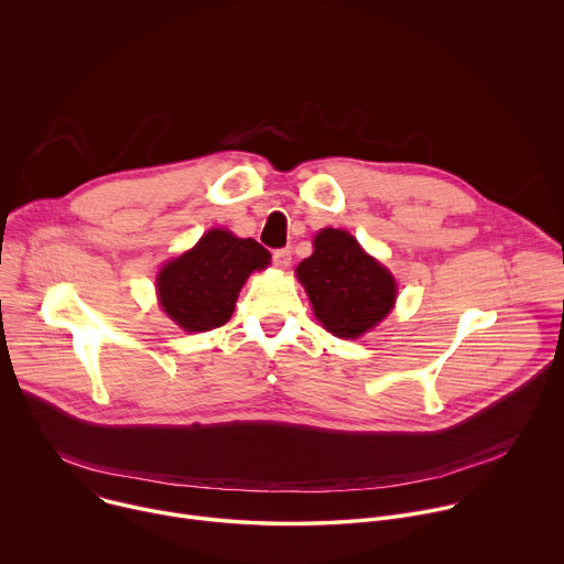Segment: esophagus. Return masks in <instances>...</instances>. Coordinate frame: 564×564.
Wrapping results in <instances>:
<instances>
[{"instance_id": "obj_1", "label": "esophagus", "mask_w": 564, "mask_h": 564, "mask_svg": "<svg viewBox=\"0 0 564 564\" xmlns=\"http://www.w3.org/2000/svg\"><path fill=\"white\" fill-rule=\"evenodd\" d=\"M272 259L279 268H288L292 263V250L290 248H279L272 252Z\"/></svg>"}]
</instances>
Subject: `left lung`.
<instances>
[{
    "label": "left lung",
    "instance_id": "obj_1",
    "mask_svg": "<svg viewBox=\"0 0 564 564\" xmlns=\"http://www.w3.org/2000/svg\"><path fill=\"white\" fill-rule=\"evenodd\" d=\"M316 318L338 338H356L388 316L397 301L392 274L345 230H321L314 254L296 268Z\"/></svg>",
    "mask_w": 564,
    "mask_h": 564
}]
</instances>
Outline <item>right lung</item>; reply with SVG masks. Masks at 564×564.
Instances as JSON below:
<instances>
[{
	"label": "right lung",
	"instance_id": "right-lung-1",
	"mask_svg": "<svg viewBox=\"0 0 564 564\" xmlns=\"http://www.w3.org/2000/svg\"><path fill=\"white\" fill-rule=\"evenodd\" d=\"M270 263V252L254 239L210 230L199 243L170 261L156 279L163 312L185 332L221 327L235 312L241 285Z\"/></svg>",
	"mask_w": 564,
	"mask_h": 564
}]
</instances>
